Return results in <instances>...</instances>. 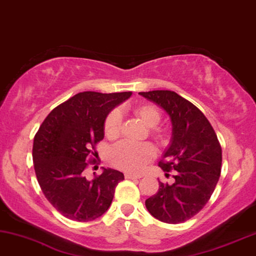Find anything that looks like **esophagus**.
<instances>
[{"mask_svg": "<svg viewBox=\"0 0 256 256\" xmlns=\"http://www.w3.org/2000/svg\"><path fill=\"white\" fill-rule=\"evenodd\" d=\"M125 178L126 179H140L142 176L139 174H132V173H125Z\"/></svg>", "mask_w": 256, "mask_h": 256, "instance_id": "esophagus-1", "label": "esophagus"}]
</instances>
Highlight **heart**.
Instances as JSON below:
<instances>
[{"label": "heart", "mask_w": 256, "mask_h": 256, "mask_svg": "<svg viewBox=\"0 0 256 256\" xmlns=\"http://www.w3.org/2000/svg\"><path fill=\"white\" fill-rule=\"evenodd\" d=\"M134 114L148 128H154L160 122L162 114L158 108L152 104H142L134 108ZM122 117L117 110L111 111L104 122V134L108 138L118 137L120 131ZM153 136L159 140L165 139V132L154 130ZM156 148L148 142L132 144L120 142L116 144L110 151V160L116 168L128 172H140L154 158Z\"/></svg>", "instance_id": "obj_1"}]
</instances>
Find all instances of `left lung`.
I'll return each mask as SVG.
<instances>
[{
	"mask_svg": "<svg viewBox=\"0 0 256 256\" xmlns=\"http://www.w3.org/2000/svg\"><path fill=\"white\" fill-rule=\"evenodd\" d=\"M164 108L171 118L172 139L159 166L168 176L174 170L172 185L159 182V190L146 199L151 216L166 224H180L204 208L216 190L222 152L205 114L174 91L139 92Z\"/></svg>",
	"mask_w": 256,
	"mask_h": 256,
	"instance_id": "1",
	"label": "left lung"
}]
</instances>
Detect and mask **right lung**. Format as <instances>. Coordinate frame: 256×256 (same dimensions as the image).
<instances>
[{
	"instance_id": "add662e5",
	"label": "right lung",
	"mask_w": 256,
	"mask_h": 256,
	"mask_svg": "<svg viewBox=\"0 0 256 256\" xmlns=\"http://www.w3.org/2000/svg\"><path fill=\"white\" fill-rule=\"evenodd\" d=\"M131 94L80 92L54 108L40 126L32 146L37 182L48 202L68 219L86 222L103 216L124 180L114 168H103L92 180L84 171L94 162L90 156L98 154L108 112Z\"/></svg>"
}]
</instances>
